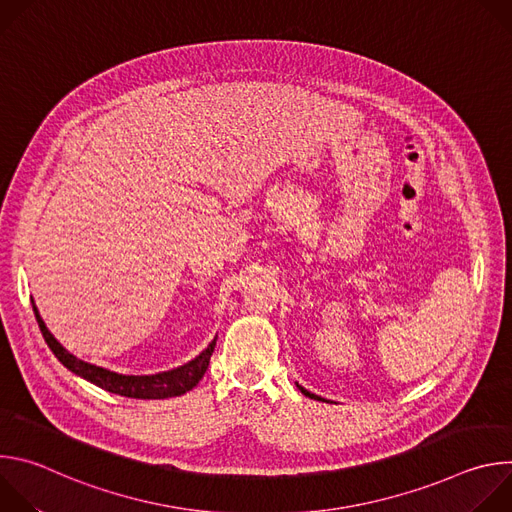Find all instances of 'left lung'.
<instances>
[{"label": "left lung", "instance_id": "1", "mask_svg": "<svg viewBox=\"0 0 512 512\" xmlns=\"http://www.w3.org/2000/svg\"><path fill=\"white\" fill-rule=\"evenodd\" d=\"M298 387H300V385H298ZM300 391H302V393H304V395H306V397H310V399H318V401H324V399H322V397H318V395H314V393H310V391H306V389H304V387H300Z\"/></svg>", "mask_w": 512, "mask_h": 512}]
</instances>
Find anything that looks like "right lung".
<instances>
[{
  "instance_id": "1",
  "label": "right lung",
  "mask_w": 512,
  "mask_h": 512,
  "mask_svg": "<svg viewBox=\"0 0 512 512\" xmlns=\"http://www.w3.org/2000/svg\"><path fill=\"white\" fill-rule=\"evenodd\" d=\"M34 314H36V322L40 326V332L46 340V344L50 346V350L54 352V356L64 364L68 371H72L75 375L91 381L93 385L121 395V397H131V399H168V397H180L186 391L194 389L198 385V381L204 377L210 356L214 352L216 346V338L208 344L206 350H202L194 360H190L184 367H178L174 371L168 373H158V375H150V377H133V375H117L113 371L95 367V364L83 362L81 358L72 356L70 352H66L60 342H56V338L48 332V328L44 326L38 308L34 306Z\"/></svg>"
}]
</instances>
